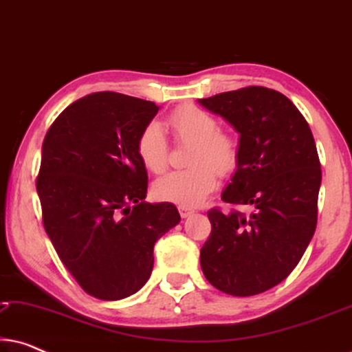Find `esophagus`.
<instances>
[{
  "label": "esophagus",
  "mask_w": 352,
  "mask_h": 352,
  "mask_svg": "<svg viewBox=\"0 0 352 352\" xmlns=\"http://www.w3.org/2000/svg\"><path fill=\"white\" fill-rule=\"evenodd\" d=\"M177 210H179L181 218H189L190 214H194V210L189 208V206H182V205H181L179 208H177Z\"/></svg>",
  "instance_id": "34e87169"
}]
</instances>
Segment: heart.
I'll list each match as a JSON object with an SVG mask.
<instances>
[{
    "label": "heart",
    "mask_w": 352,
    "mask_h": 352,
    "mask_svg": "<svg viewBox=\"0 0 352 352\" xmlns=\"http://www.w3.org/2000/svg\"><path fill=\"white\" fill-rule=\"evenodd\" d=\"M176 141L192 142L187 155L190 166L166 173L153 182V194L160 200L182 206L204 201L218 184V175H229L239 162V144L230 134L219 131L213 115L195 105L176 109L166 120ZM136 151L142 165L162 173L168 165V141L158 123H148L139 134Z\"/></svg>",
    "instance_id": "heart-1"
}]
</instances>
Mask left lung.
I'll return each mask as SVG.
<instances>
[{
	"instance_id": "1",
	"label": "left lung",
	"mask_w": 352,
	"mask_h": 352,
	"mask_svg": "<svg viewBox=\"0 0 352 352\" xmlns=\"http://www.w3.org/2000/svg\"><path fill=\"white\" fill-rule=\"evenodd\" d=\"M199 102L240 134L237 170L221 199L253 210L208 211L201 271L219 292L258 295L290 276L314 235L322 181L314 138L295 104L263 86Z\"/></svg>"
}]
</instances>
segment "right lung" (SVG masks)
I'll use <instances>...</instances> for the list:
<instances>
[{
  "mask_svg": "<svg viewBox=\"0 0 352 352\" xmlns=\"http://www.w3.org/2000/svg\"><path fill=\"white\" fill-rule=\"evenodd\" d=\"M155 102L93 93L47 129L36 192L43 224L60 261L88 295L123 300L146 285L153 245L181 221L173 204H147L139 134Z\"/></svg>",
  "mask_w": 352,
  "mask_h": 352,
  "instance_id": "1",
  "label": "right lung"
}]
</instances>
